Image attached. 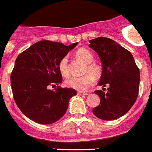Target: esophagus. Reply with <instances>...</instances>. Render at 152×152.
I'll return each mask as SVG.
<instances>
[{
	"label": "esophagus",
	"mask_w": 152,
	"mask_h": 152,
	"mask_svg": "<svg viewBox=\"0 0 152 152\" xmlns=\"http://www.w3.org/2000/svg\"><path fill=\"white\" fill-rule=\"evenodd\" d=\"M77 95H79V96H88V93H86V92H83V91H78V92H77Z\"/></svg>",
	"instance_id": "1"
}]
</instances>
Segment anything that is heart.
Here are the masks:
<instances>
[{
    "label": "heart",
    "instance_id": "1",
    "mask_svg": "<svg viewBox=\"0 0 152 152\" xmlns=\"http://www.w3.org/2000/svg\"><path fill=\"white\" fill-rule=\"evenodd\" d=\"M76 56L79 60H81V61H83L84 63L88 64L85 70L86 72H90L96 76L99 75L100 68L96 64L92 63L95 58L91 51L85 48L79 49L76 52ZM58 68L63 76H67L69 75L70 70H69L68 57L67 56H64L60 60ZM94 82H95V78L93 76L90 74H88L81 77H77V76L69 77L65 81V84L69 88L80 91H87L88 88L92 86Z\"/></svg>",
    "mask_w": 152,
    "mask_h": 152
}]
</instances>
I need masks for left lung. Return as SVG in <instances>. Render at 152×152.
<instances>
[{
    "instance_id": "1",
    "label": "left lung",
    "mask_w": 152,
    "mask_h": 152,
    "mask_svg": "<svg viewBox=\"0 0 152 152\" xmlns=\"http://www.w3.org/2000/svg\"><path fill=\"white\" fill-rule=\"evenodd\" d=\"M89 46L99 56L102 73L99 85L109 86L107 91L97 90L99 105L92 113L103 120H113L130 110L138 96L140 71L131 53L114 40L99 37L89 40Z\"/></svg>"
}]
</instances>
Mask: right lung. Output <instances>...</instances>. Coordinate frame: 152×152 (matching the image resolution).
Returning a JSON list of instances; mask_svg holds the SVG:
<instances>
[{"instance_id": "1", "label": "right lung", "mask_w": 152, "mask_h": 152, "mask_svg": "<svg viewBox=\"0 0 152 152\" xmlns=\"http://www.w3.org/2000/svg\"><path fill=\"white\" fill-rule=\"evenodd\" d=\"M42 40L34 43L16 58L11 74L14 99L24 115L40 124L56 122L67 112L69 100L77 95L74 88L59 86L62 75L58 64L77 46ZM57 85L54 90L50 86Z\"/></svg>"}]
</instances>
